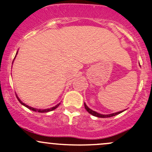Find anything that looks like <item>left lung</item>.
<instances>
[{
	"label": "left lung",
	"instance_id": "8db88e82",
	"mask_svg": "<svg viewBox=\"0 0 152 152\" xmlns=\"http://www.w3.org/2000/svg\"><path fill=\"white\" fill-rule=\"evenodd\" d=\"M85 107L86 109V110H87V112H88L90 114L96 116V117H98V118H110V117H113V116H115L116 115H118L120 114V113H121L123 111H121V112H118V113H113V114H109V115H102V114H100V113H96V112L93 111V110H92L91 109L89 108L88 107H87V105H86V104L85 103Z\"/></svg>",
	"mask_w": 152,
	"mask_h": 152
}]
</instances>
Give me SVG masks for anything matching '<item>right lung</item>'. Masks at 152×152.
<instances>
[{"label":"right lung","instance_id":"1","mask_svg":"<svg viewBox=\"0 0 152 152\" xmlns=\"http://www.w3.org/2000/svg\"><path fill=\"white\" fill-rule=\"evenodd\" d=\"M17 54H18V52H17V53H16V55H17ZM16 55H15V56H16ZM17 98H18V101H19V102H20V103L21 104H23V106H25L26 107H27V108L29 109V110H33V111H34V112H38V113H48V112L52 111V110H55V109H56V108H57V107H59V105L60 104H58L55 106V107H51V108H49V109H45V110H38V109H35V108H33V107H29V106H28V105H26V104L23 103V102H21L20 100V99H19V98H18V96H17Z\"/></svg>","mask_w":152,"mask_h":152}]
</instances>
